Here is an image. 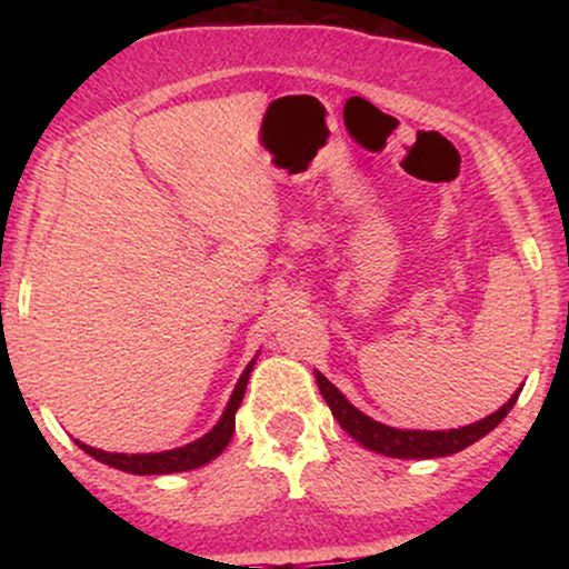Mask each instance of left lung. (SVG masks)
Here are the masks:
<instances>
[{"mask_svg": "<svg viewBox=\"0 0 569 569\" xmlns=\"http://www.w3.org/2000/svg\"><path fill=\"white\" fill-rule=\"evenodd\" d=\"M316 382L321 388V396L329 403L331 415L339 426L345 428V433H350L361 447L371 449V452L385 455V457H398V460H430V457H447L455 452H462L466 447H471L479 439H485L489 430H495L502 422V417L513 409L516 398H519L521 388L508 398L498 411L485 417V420L471 422V426L452 428V430H407V428H390L382 422L371 420L369 415H363L361 409H356L352 403L339 393L337 385H331L321 371H316Z\"/></svg>", "mask_w": 569, "mask_h": 569, "instance_id": "left-lung-1", "label": "left lung"}]
</instances>
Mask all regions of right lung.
<instances>
[{
    "instance_id": "1",
    "label": "right lung",
    "mask_w": 569,
    "mask_h": 569,
    "mask_svg": "<svg viewBox=\"0 0 569 569\" xmlns=\"http://www.w3.org/2000/svg\"><path fill=\"white\" fill-rule=\"evenodd\" d=\"M259 356V352H257ZM257 356L251 358V363L243 369L240 375L238 385H234L230 401H227L224 411H221L219 422L208 430L206 436L200 439L184 443V447H176V449H166V452H147V455H126V452H103V449L90 447V443L77 441V447L82 452H88L93 460L103 462V466L117 468V471H126V473H136V476H162V473H181V471H194V468L206 466V462L217 460V457L224 452L227 443L232 441L234 433V411H238L240 401L246 396V385L248 377H251L253 363H257Z\"/></svg>"
}]
</instances>
